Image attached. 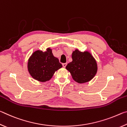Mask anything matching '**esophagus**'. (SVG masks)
Here are the masks:
<instances>
[{"instance_id": "esophagus-1", "label": "esophagus", "mask_w": 127, "mask_h": 127, "mask_svg": "<svg viewBox=\"0 0 127 127\" xmlns=\"http://www.w3.org/2000/svg\"><path fill=\"white\" fill-rule=\"evenodd\" d=\"M66 64H67L66 63H63V64H62V65H63V67L65 68V66H66Z\"/></svg>"}]
</instances>
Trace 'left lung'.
I'll list each match as a JSON object with an SVG mask.
<instances>
[{
	"instance_id": "1",
	"label": "left lung",
	"mask_w": 127,
	"mask_h": 127,
	"mask_svg": "<svg viewBox=\"0 0 127 127\" xmlns=\"http://www.w3.org/2000/svg\"><path fill=\"white\" fill-rule=\"evenodd\" d=\"M72 62L65 68L70 73L73 80L78 83L89 82L97 71V64L95 59L89 51L81 52L78 49L73 51Z\"/></svg>"
}]
</instances>
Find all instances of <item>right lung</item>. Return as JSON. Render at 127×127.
<instances>
[{
    "instance_id": "obj_1",
    "label": "right lung",
    "mask_w": 127,
    "mask_h": 127,
    "mask_svg": "<svg viewBox=\"0 0 127 127\" xmlns=\"http://www.w3.org/2000/svg\"><path fill=\"white\" fill-rule=\"evenodd\" d=\"M62 67V64L53 55L50 48L44 52L42 50L34 51L27 63L28 71L31 76L41 82L50 80L54 73Z\"/></svg>"
}]
</instances>
